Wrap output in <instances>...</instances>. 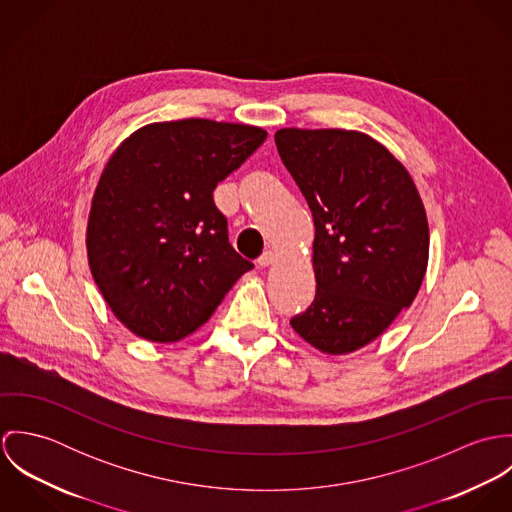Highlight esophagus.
<instances>
[{
	"label": "esophagus",
	"instance_id": "esophagus-1",
	"mask_svg": "<svg viewBox=\"0 0 512 512\" xmlns=\"http://www.w3.org/2000/svg\"><path fill=\"white\" fill-rule=\"evenodd\" d=\"M256 262H258V266L266 268V266H270V264L274 262V254L268 250V252H264V254H262V256L256 260Z\"/></svg>",
	"mask_w": 512,
	"mask_h": 512
}]
</instances>
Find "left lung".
<instances>
[{"label": "left lung", "mask_w": 512, "mask_h": 512, "mask_svg": "<svg viewBox=\"0 0 512 512\" xmlns=\"http://www.w3.org/2000/svg\"><path fill=\"white\" fill-rule=\"evenodd\" d=\"M278 153L315 224L313 303L292 327L329 355L376 339L422 286L430 230L404 165L361 132L284 128Z\"/></svg>", "instance_id": "8db88e82"}]
</instances>
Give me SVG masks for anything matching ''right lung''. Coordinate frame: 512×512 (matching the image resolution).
I'll use <instances>...</instances> for the list:
<instances>
[{
  "label": "right lung",
  "mask_w": 512,
  "mask_h": 512,
  "mask_svg": "<svg viewBox=\"0 0 512 512\" xmlns=\"http://www.w3.org/2000/svg\"><path fill=\"white\" fill-rule=\"evenodd\" d=\"M268 134L201 118L157 122L114 151L86 230L88 264L114 315L138 337L197 331L252 262L228 242L213 199Z\"/></svg>",
  "instance_id": "right-lung-1"
}]
</instances>
